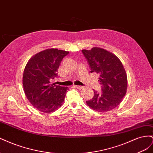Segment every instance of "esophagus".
Returning <instances> with one entry per match:
<instances>
[{"label":"esophagus","mask_w":153,"mask_h":153,"mask_svg":"<svg viewBox=\"0 0 153 153\" xmlns=\"http://www.w3.org/2000/svg\"><path fill=\"white\" fill-rule=\"evenodd\" d=\"M74 87H75V88H76V89H80V90H81V89H84V87L80 86V85H74Z\"/></svg>","instance_id":"obj_1"}]
</instances>
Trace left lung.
Returning a JSON list of instances; mask_svg holds the SVG:
<instances>
[{
	"instance_id": "8db88e82",
	"label": "left lung",
	"mask_w": 153,
	"mask_h": 153,
	"mask_svg": "<svg viewBox=\"0 0 153 153\" xmlns=\"http://www.w3.org/2000/svg\"><path fill=\"white\" fill-rule=\"evenodd\" d=\"M91 67V72L100 75L101 92L94 90V96L86 101L93 110L106 112L113 110L123 101L128 87L127 75L121 61L112 52L100 47L82 50Z\"/></svg>"
}]
</instances>
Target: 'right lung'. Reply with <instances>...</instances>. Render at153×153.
<instances>
[{
    "label": "right lung",
    "instance_id": "1",
    "mask_svg": "<svg viewBox=\"0 0 153 153\" xmlns=\"http://www.w3.org/2000/svg\"><path fill=\"white\" fill-rule=\"evenodd\" d=\"M65 50L49 48L35 54L27 63L23 75V87L30 104L44 113H51L61 107L65 99L67 87L56 85L52 81Z\"/></svg>",
    "mask_w": 153,
    "mask_h": 153
}]
</instances>
